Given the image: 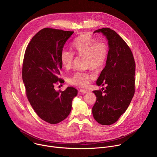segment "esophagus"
Returning a JSON list of instances; mask_svg holds the SVG:
<instances>
[{"mask_svg":"<svg viewBox=\"0 0 157 157\" xmlns=\"http://www.w3.org/2000/svg\"><path fill=\"white\" fill-rule=\"evenodd\" d=\"M79 91H80L81 93H82V94L87 93H89V92L88 90H87V89H81Z\"/></svg>","mask_w":157,"mask_h":157,"instance_id":"34e87169","label":"esophagus"}]
</instances>
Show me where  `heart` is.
<instances>
[{
	"mask_svg": "<svg viewBox=\"0 0 157 157\" xmlns=\"http://www.w3.org/2000/svg\"><path fill=\"white\" fill-rule=\"evenodd\" d=\"M73 47L78 54L85 55V61L87 66L94 68L102 67L105 63L108 55V47L104 41H98L94 37L88 34H82L76 38L73 43ZM75 58V53L71 50H63L60 59L62 64L66 68H71ZM94 78V75L88 71H78L68 79L70 84L86 87L89 81Z\"/></svg>",
	"mask_w": 157,
	"mask_h": 157,
	"instance_id": "1",
	"label": "heart"
}]
</instances>
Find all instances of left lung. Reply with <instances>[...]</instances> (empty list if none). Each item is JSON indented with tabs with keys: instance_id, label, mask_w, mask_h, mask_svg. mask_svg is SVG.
I'll return each instance as SVG.
<instances>
[{
	"instance_id": "1",
	"label": "left lung",
	"mask_w": 157,
	"mask_h": 157,
	"mask_svg": "<svg viewBox=\"0 0 157 157\" xmlns=\"http://www.w3.org/2000/svg\"><path fill=\"white\" fill-rule=\"evenodd\" d=\"M96 32L107 37L109 50L106 65L96 82L106 87L93 91L97 98L93 114L98 123L109 125L125 113L135 94L136 63L130 47L115 31L102 28Z\"/></svg>"
}]
</instances>
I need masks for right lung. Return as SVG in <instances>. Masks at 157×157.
Masks as SVG:
<instances>
[{
    "label": "right lung",
    "instance_id": "obj_1",
    "mask_svg": "<svg viewBox=\"0 0 157 157\" xmlns=\"http://www.w3.org/2000/svg\"><path fill=\"white\" fill-rule=\"evenodd\" d=\"M74 32L52 28L40 30L31 40L25 50L22 79L27 99L42 120L55 124L65 119L71 110V103L78 91L68 87L56 91L55 84L62 68L60 56L63 48Z\"/></svg>",
    "mask_w": 157,
    "mask_h": 157
}]
</instances>
